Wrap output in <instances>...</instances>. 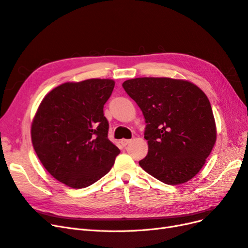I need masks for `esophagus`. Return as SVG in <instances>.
<instances>
[{
	"mask_svg": "<svg viewBox=\"0 0 248 248\" xmlns=\"http://www.w3.org/2000/svg\"><path fill=\"white\" fill-rule=\"evenodd\" d=\"M130 141H131V140H126V139H123V140H121V144H122V146L126 147L127 145L129 144Z\"/></svg>",
	"mask_w": 248,
	"mask_h": 248,
	"instance_id": "esophagus-1",
	"label": "esophagus"
}]
</instances>
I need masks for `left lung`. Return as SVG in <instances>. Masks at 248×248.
Returning <instances> with one entry per match:
<instances>
[{
  "instance_id": "8db88e82",
  "label": "left lung",
  "mask_w": 248,
  "mask_h": 248,
  "mask_svg": "<svg viewBox=\"0 0 248 248\" xmlns=\"http://www.w3.org/2000/svg\"><path fill=\"white\" fill-rule=\"evenodd\" d=\"M146 120L148 154L139 163L159 181L177 185L196 176L216 141L206 94L183 79L138 78L123 82Z\"/></svg>"
}]
</instances>
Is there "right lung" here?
I'll list each match as a JSON object with an SVG mask.
<instances>
[{
	"mask_svg": "<svg viewBox=\"0 0 248 248\" xmlns=\"http://www.w3.org/2000/svg\"><path fill=\"white\" fill-rule=\"evenodd\" d=\"M112 79L65 82L44 97L31 127L35 152L49 174L72 188L107 175L120 150L108 140L103 107Z\"/></svg>",
	"mask_w": 248,
	"mask_h": 248,
	"instance_id": "add662e5",
	"label": "right lung"
}]
</instances>
